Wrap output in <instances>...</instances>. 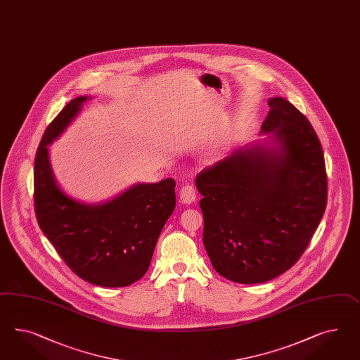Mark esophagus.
<instances>
[{"instance_id":"esophagus-1","label":"esophagus","mask_w":360,"mask_h":360,"mask_svg":"<svg viewBox=\"0 0 360 360\" xmlns=\"http://www.w3.org/2000/svg\"><path fill=\"white\" fill-rule=\"evenodd\" d=\"M181 202L185 203V205H190L195 202L196 199V191H195L194 186L193 185H185L181 188Z\"/></svg>"}]
</instances>
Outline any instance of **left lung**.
Instances as JSON below:
<instances>
[{
	"mask_svg": "<svg viewBox=\"0 0 360 360\" xmlns=\"http://www.w3.org/2000/svg\"><path fill=\"white\" fill-rule=\"evenodd\" d=\"M264 139L200 172L203 243L214 270L241 284L267 282L291 269L328 202L320 140L282 97L269 99Z\"/></svg>",
	"mask_w": 360,
	"mask_h": 360,
	"instance_id": "obj_1",
	"label": "left lung"
}]
</instances>
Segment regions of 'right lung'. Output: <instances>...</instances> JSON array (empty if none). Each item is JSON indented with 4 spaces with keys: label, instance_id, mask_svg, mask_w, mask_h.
Returning <instances> with one entry per match:
<instances>
[{
    "label": "right lung",
    "instance_id": "1",
    "mask_svg": "<svg viewBox=\"0 0 360 360\" xmlns=\"http://www.w3.org/2000/svg\"><path fill=\"white\" fill-rule=\"evenodd\" d=\"M88 99H72L41 137L34 167L35 214L49 243L81 279L101 287H126L149 269L160 233L174 212L175 181L136 184L98 205L65 194L52 172L47 146Z\"/></svg>",
    "mask_w": 360,
    "mask_h": 360
}]
</instances>
